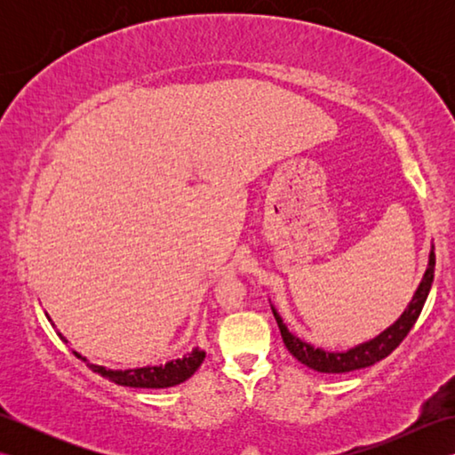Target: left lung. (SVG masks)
Returning a JSON list of instances; mask_svg holds the SVG:
<instances>
[{
  "mask_svg": "<svg viewBox=\"0 0 455 455\" xmlns=\"http://www.w3.org/2000/svg\"><path fill=\"white\" fill-rule=\"evenodd\" d=\"M434 266H436V256H434V250H432L427 274H424L417 293H414L412 301L407 307V311L401 315L399 321L391 324L387 331H383L379 336H375L373 340L355 346L347 352H324V350H321V347H315L311 344L303 342L301 338H297L287 331V326L283 324L282 316H279L275 308L272 307L274 316H275L277 326H279V332H282L283 344L289 350V354H291L295 360L305 363L307 367H311V370L321 371V373H346V371L362 370V367H370L375 362L383 360V357H387L395 350V347H397L404 340V338H407L412 324L417 323V318L422 311L424 303H427V297L430 293V287L434 282Z\"/></svg>",
  "mask_w": 455,
  "mask_h": 455,
  "instance_id": "8db88e82",
  "label": "left lung"
}]
</instances>
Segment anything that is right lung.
Returning a JSON list of instances; mask_svg holds the SVG:
<instances>
[{
	"mask_svg": "<svg viewBox=\"0 0 455 455\" xmlns=\"http://www.w3.org/2000/svg\"><path fill=\"white\" fill-rule=\"evenodd\" d=\"M64 342H68L62 334H58ZM74 355L82 362H88L78 352ZM205 360V352L196 347L191 354L183 355L181 360H172L166 365H148V367H137V370H108L103 365H90L95 373L108 377L113 383L123 385V387H139V389H166L180 385L197 371V367Z\"/></svg>",
	"mask_w": 455,
	"mask_h": 455,
	"instance_id": "obj_1",
	"label": "right lung"
}]
</instances>
